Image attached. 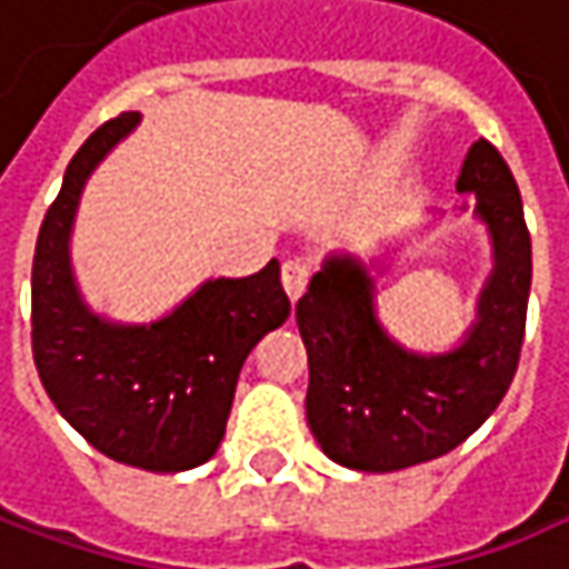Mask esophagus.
I'll use <instances>...</instances> for the list:
<instances>
[{
	"label": "esophagus",
	"instance_id": "obj_1",
	"mask_svg": "<svg viewBox=\"0 0 569 569\" xmlns=\"http://www.w3.org/2000/svg\"><path fill=\"white\" fill-rule=\"evenodd\" d=\"M307 281H310V262H305V259H288V262L281 264V284H284V291H288L291 301H298L305 295Z\"/></svg>",
	"mask_w": 569,
	"mask_h": 569
}]
</instances>
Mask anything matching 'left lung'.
I'll return each mask as SVG.
<instances>
[{
    "mask_svg": "<svg viewBox=\"0 0 569 569\" xmlns=\"http://www.w3.org/2000/svg\"><path fill=\"white\" fill-rule=\"evenodd\" d=\"M457 190L476 197L496 256L476 323L457 349L421 356L395 343L376 317L369 271L349 256H330L295 307L310 366L307 425L320 450L349 469L391 472L450 453L499 408L515 379L531 291L518 183L499 148L479 139Z\"/></svg>",
    "mask_w": 569,
    "mask_h": 569,
    "instance_id": "obj_1",
    "label": "left lung"
}]
</instances>
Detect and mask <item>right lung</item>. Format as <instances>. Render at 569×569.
Returning <instances> with one entry per match:
<instances>
[{
	"mask_svg": "<svg viewBox=\"0 0 569 569\" xmlns=\"http://www.w3.org/2000/svg\"><path fill=\"white\" fill-rule=\"evenodd\" d=\"M139 126L122 112L70 158L44 213L31 264V352L41 386L67 425L116 463L181 472L207 463L226 433L239 369L291 301L278 262L249 278L200 284L174 313L109 323L80 301L70 271V226L93 168Z\"/></svg>",
	"mask_w": 569,
	"mask_h": 569,
	"instance_id": "add662e5",
	"label": "right lung"
}]
</instances>
